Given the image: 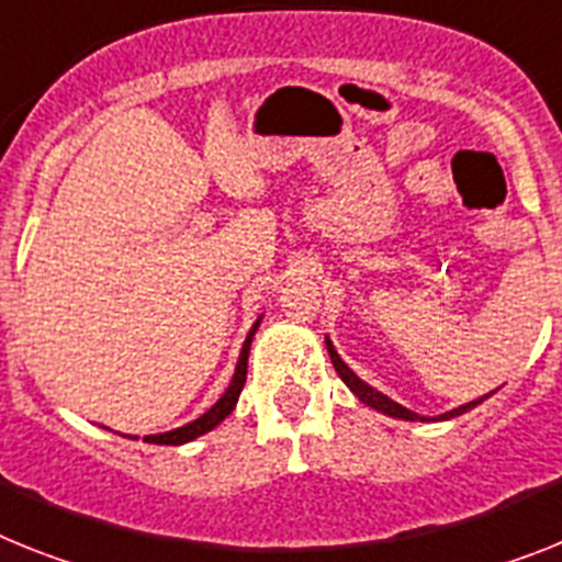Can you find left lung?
I'll return each instance as SVG.
<instances>
[{
	"label": "left lung",
	"mask_w": 562,
	"mask_h": 562,
	"mask_svg": "<svg viewBox=\"0 0 562 562\" xmlns=\"http://www.w3.org/2000/svg\"><path fill=\"white\" fill-rule=\"evenodd\" d=\"M325 348H328V357H331V362H334V369H337L339 380H342V383H346L348 389H351L353 397L360 400L362 405H369V408H374V412L385 414V417L408 419V423H417V419H419V423H440V419L460 417V414L471 412V408H477V405L483 403V400H488L494 394V391H488V394H483V397L471 400V403H465V405H457V408H451V412H446V414H437V417H419L417 412H412V408H405V405L394 403V400H391V397H385L383 391H376L374 385H369V383H366V380H360V376L353 374V371L346 366V360L339 357L337 348H334V342L328 337H325Z\"/></svg>",
	"instance_id": "1"
}]
</instances>
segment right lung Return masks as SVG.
<instances>
[{"label": "right lung", "mask_w": 562, "mask_h": 562, "mask_svg": "<svg viewBox=\"0 0 562 562\" xmlns=\"http://www.w3.org/2000/svg\"><path fill=\"white\" fill-rule=\"evenodd\" d=\"M259 323H262V314H259L257 323H254L251 331H248V337H245L243 351H239V360H237V369H234V376H231L228 389L223 391V397L216 400L209 412L200 414V417L191 419V423H186V426L173 428V431L148 434V437H145V442H154V446H182V442H191V440H196V437H202V434H209L211 428L220 426V423H223V419L228 417L234 408H237L239 391H243L245 374H248V351H251V339H254V334H257ZM122 437H128V440H139V437H134V434H122Z\"/></svg>", "instance_id": "add662e5"}]
</instances>
